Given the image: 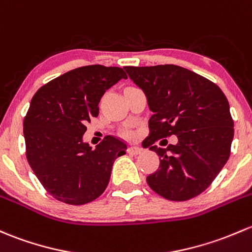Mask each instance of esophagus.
Instances as JSON below:
<instances>
[{
    "label": "esophagus",
    "instance_id": "esophagus-1",
    "mask_svg": "<svg viewBox=\"0 0 252 252\" xmlns=\"http://www.w3.org/2000/svg\"><path fill=\"white\" fill-rule=\"evenodd\" d=\"M128 152L130 153V155H139V153L142 152V148L139 146H130L128 148Z\"/></svg>",
    "mask_w": 252,
    "mask_h": 252
}]
</instances>
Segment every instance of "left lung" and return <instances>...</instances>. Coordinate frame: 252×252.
<instances>
[{
  "mask_svg": "<svg viewBox=\"0 0 252 252\" xmlns=\"http://www.w3.org/2000/svg\"><path fill=\"white\" fill-rule=\"evenodd\" d=\"M145 93L152 112L144 147L159 156V169L147 184L169 200H187L210 186L231 153L233 119L221 89L198 73L176 65L126 66ZM176 134L178 144L159 149L156 139Z\"/></svg>",
  "mask_w": 252,
  "mask_h": 252,
  "instance_id": "8db88e82",
  "label": "left lung"
}]
</instances>
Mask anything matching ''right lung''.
Segmentation results:
<instances>
[{"instance_id": "right-lung-1", "label": "right lung", "mask_w": 252, "mask_h": 252, "mask_svg": "<svg viewBox=\"0 0 252 252\" xmlns=\"http://www.w3.org/2000/svg\"><path fill=\"white\" fill-rule=\"evenodd\" d=\"M126 75L119 67L75 68L39 88L24 118L26 158L50 195L71 205L91 203L104 193L115 160L126 144L108 136L92 150L83 141L87 122L99 115L107 89Z\"/></svg>"}]
</instances>
